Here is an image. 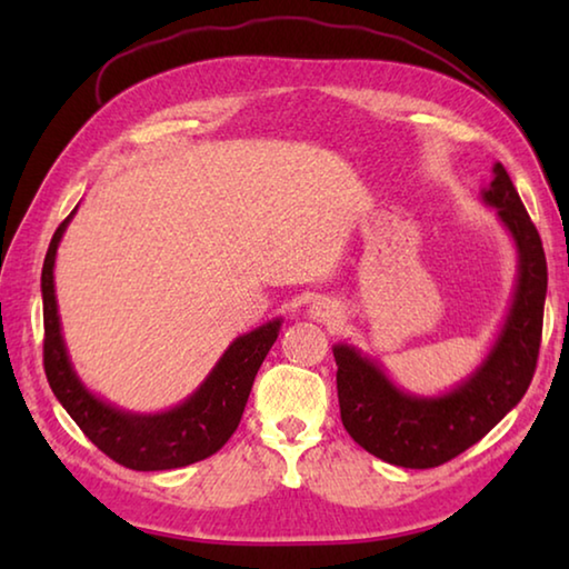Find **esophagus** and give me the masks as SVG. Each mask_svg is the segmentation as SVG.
I'll list each match as a JSON object with an SVG mask.
<instances>
[{
    "instance_id": "obj_1",
    "label": "esophagus",
    "mask_w": 569,
    "mask_h": 569,
    "mask_svg": "<svg viewBox=\"0 0 569 569\" xmlns=\"http://www.w3.org/2000/svg\"><path fill=\"white\" fill-rule=\"evenodd\" d=\"M308 313H311V319L321 323H336L341 319L339 303H333L331 298H323V296H319L311 306H308Z\"/></svg>"
}]
</instances>
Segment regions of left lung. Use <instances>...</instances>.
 Returning a JSON list of instances; mask_svg holds the SVG:
<instances>
[{
  "label": "left lung",
  "mask_w": 569,
  "mask_h": 569,
  "mask_svg": "<svg viewBox=\"0 0 569 569\" xmlns=\"http://www.w3.org/2000/svg\"><path fill=\"white\" fill-rule=\"evenodd\" d=\"M492 172L481 200L497 208L515 240L517 283L502 329L477 369L439 397H417L356 346H333L343 427L356 445L389 465L429 469L455 459L522 401L535 377L547 296L545 248L502 162Z\"/></svg>",
  "instance_id": "8db88e82"
}]
</instances>
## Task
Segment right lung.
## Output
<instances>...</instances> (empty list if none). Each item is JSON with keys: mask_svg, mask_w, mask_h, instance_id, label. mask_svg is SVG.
<instances>
[{"mask_svg": "<svg viewBox=\"0 0 569 569\" xmlns=\"http://www.w3.org/2000/svg\"><path fill=\"white\" fill-rule=\"evenodd\" d=\"M74 210L54 230L42 266L44 373L57 401L94 447L128 469H178L216 455L238 429L256 373L276 343L283 319H273L238 336L210 369L206 381L176 407L158 413L114 407L92 393L77 377L62 336L54 296V258Z\"/></svg>", "mask_w": 569, "mask_h": 569, "instance_id": "obj_1", "label": "right lung"}]
</instances>
